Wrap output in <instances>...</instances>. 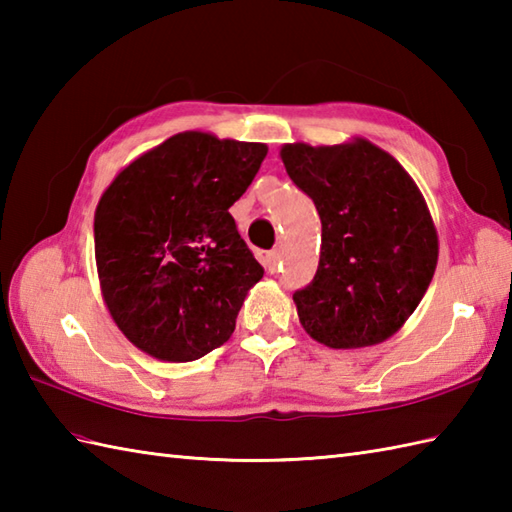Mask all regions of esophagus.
<instances>
[{"label":"esophagus","mask_w":512,"mask_h":512,"mask_svg":"<svg viewBox=\"0 0 512 512\" xmlns=\"http://www.w3.org/2000/svg\"><path fill=\"white\" fill-rule=\"evenodd\" d=\"M279 264H281V250H279V248L270 250V253L266 255V268H268V273H277Z\"/></svg>","instance_id":"34e87169"}]
</instances>
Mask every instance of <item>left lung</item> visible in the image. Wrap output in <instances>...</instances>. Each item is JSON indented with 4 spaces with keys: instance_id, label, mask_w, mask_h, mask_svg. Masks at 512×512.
Returning <instances> with one entry per match:
<instances>
[{
    "instance_id": "1",
    "label": "left lung",
    "mask_w": 512,
    "mask_h": 512,
    "mask_svg": "<svg viewBox=\"0 0 512 512\" xmlns=\"http://www.w3.org/2000/svg\"><path fill=\"white\" fill-rule=\"evenodd\" d=\"M279 156L321 217L317 275L292 295L303 330L332 350L387 341L418 308L438 264V231L418 184L365 138L292 143Z\"/></svg>"
}]
</instances>
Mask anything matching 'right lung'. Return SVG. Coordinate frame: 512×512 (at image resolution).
Returning <instances> with one entry per match:
<instances>
[{"mask_svg": "<svg viewBox=\"0 0 512 512\" xmlns=\"http://www.w3.org/2000/svg\"><path fill=\"white\" fill-rule=\"evenodd\" d=\"M268 154L264 143L182 132L118 173L94 213L101 295L138 350L187 363L224 345L264 268L228 209Z\"/></svg>", "mask_w": 512, "mask_h": 512, "instance_id": "add662e5", "label": "right lung"}]
</instances>
